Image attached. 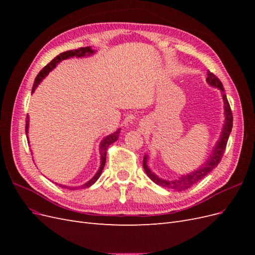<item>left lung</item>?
I'll list each match as a JSON object with an SVG mask.
<instances>
[{
	"mask_svg": "<svg viewBox=\"0 0 255 255\" xmlns=\"http://www.w3.org/2000/svg\"><path fill=\"white\" fill-rule=\"evenodd\" d=\"M206 82L210 85H212V86L218 87L222 91L223 102H225L226 123H225V127H223L220 139L217 142V144H216L211 157L208 158V160H206V163L201 168L198 169L197 171H194L190 174L182 176L179 180L166 181V180L159 179V177L154 174L148 168V166H146V155H145L143 158V163H142L144 171H145L146 175H148L154 183L159 185V186H161V187H165L168 189H173V190H177V191L188 189L189 187L192 186V185H195L197 182L201 181L204 176H206L208 173L212 172V170H214V169L218 166V164L220 163V160L223 156V153H225V151H226L227 143L229 140V136H230L231 130H232V128H233L232 111H231V107H230L229 101L227 99V96L225 95V92H223L225 91V88H223L222 83L220 82V80L217 78V76H216L213 72L207 71Z\"/></svg>",
	"mask_w": 255,
	"mask_h": 255,
	"instance_id": "obj_1",
	"label": "left lung"
}]
</instances>
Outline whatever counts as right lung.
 Returning <instances> with one entry per match:
<instances>
[{
	"mask_svg": "<svg viewBox=\"0 0 255 255\" xmlns=\"http://www.w3.org/2000/svg\"><path fill=\"white\" fill-rule=\"evenodd\" d=\"M95 51H92L90 49V47H86V48H80V49H76V50H70V51H66V52H63L60 53L59 55H57L56 57H54V59H52L50 63L42 68V70L38 73V75L36 76L35 79V82L33 84V88H32V94L35 91L36 87L38 86V84H40V82L45 78L49 74L50 71H52L54 68L56 67V65L58 63H60L61 60L64 59H67V58H70V57H73V56H76V57H82V56H85V55H90V54L94 53ZM28 116L26 117V126H25V133L27 134V129H28ZM119 133L120 130L118 129L117 132H115L114 134H111L109 136H106L104 139L102 140L101 144H100V153H101V165H100V168L98 172L96 173V175L92 177V179L90 181H88L87 183H85L84 185H81L80 187H68V186H65V185H59V186L61 188H68V189H71V190H74V189H78V188H88L90 187L92 184H94L99 177L100 175H101L102 173V170L103 168L105 166V161H106V150L107 148H109V145L112 144L113 142H115L116 140L118 139V136H119Z\"/></svg>",
	"mask_w": 255,
	"mask_h": 255,
	"instance_id": "right-lung-1",
	"label": "right lung"
}]
</instances>
